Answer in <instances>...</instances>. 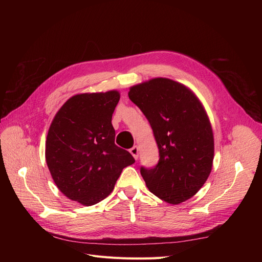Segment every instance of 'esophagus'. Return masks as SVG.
<instances>
[{"mask_svg":"<svg viewBox=\"0 0 262 262\" xmlns=\"http://www.w3.org/2000/svg\"><path fill=\"white\" fill-rule=\"evenodd\" d=\"M130 153L133 155V157L136 158V160H138V157H139V147L137 145H134L133 147L130 148Z\"/></svg>","mask_w":262,"mask_h":262,"instance_id":"esophagus-1","label":"esophagus"}]
</instances>
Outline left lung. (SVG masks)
<instances>
[{
  "instance_id": "left-lung-1",
  "label": "left lung",
  "mask_w": 262,
  "mask_h": 262,
  "mask_svg": "<svg viewBox=\"0 0 262 262\" xmlns=\"http://www.w3.org/2000/svg\"><path fill=\"white\" fill-rule=\"evenodd\" d=\"M129 98L149 122L160 153L154 167L140 168L146 187L170 204L190 199L207 181L214 156L213 132L201 102L168 78L131 87Z\"/></svg>"
}]
</instances>
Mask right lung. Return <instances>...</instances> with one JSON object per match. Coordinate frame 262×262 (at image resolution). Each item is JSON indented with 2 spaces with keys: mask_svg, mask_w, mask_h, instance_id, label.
Wrapping results in <instances>:
<instances>
[{
  "mask_svg": "<svg viewBox=\"0 0 262 262\" xmlns=\"http://www.w3.org/2000/svg\"><path fill=\"white\" fill-rule=\"evenodd\" d=\"M117 91L71 97L55 115L46 141V161L60 191L84 205L104 200L133 156L115 144L112 124Z\"/></svg>",
  "mask_w": 262,
  "mask_h": 262,
  "instance_id": "obj_1",
  "label": "right lung"
}]
</instances>
